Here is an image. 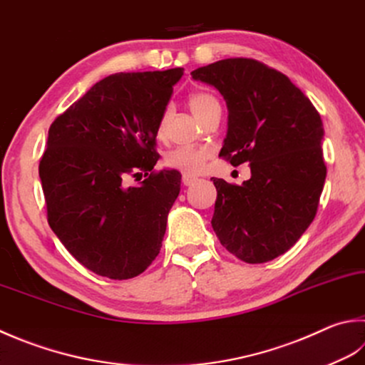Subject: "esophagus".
<instances>
[{"label": "esophagus", "instance_id": "obj_1", "mask_svg": "<svg viewBox=\"0 0 365 365\" xmlns=\"http://www.w3.org/2000/svg\"><path fill=\"white\" fill-rule=\"evenodd\" d=\"M198 180L197 176H192V175H182V184L184 185H192L195 181Z\"/></svg>", "mask_w": 365, "mask_h": 365}]
</instances>
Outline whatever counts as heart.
Segmentation results:
<instances>
[{
  "mask_svg": "<svg viewBox=\"0 0 365 365\" xmlns=\"http://www.w3.org/2000/svg\"><path fill=\"white\" fill-rule=\"evenodd\" d=\"M217 105V100L212 95L206 92H195L189 97V106L198 119L203 118V114L208 111L211 106ZM168 109H165L160 122H159V135L165 132L168 122ZM211 157V150L202 146H181L175 148L173 150L165 155V165L168 168L181 171L184 175H198L202 173L206 162Z\"/></svg>",
  "mask_w": 365,
  "mask_h": 365,
  "instance_id": "heart-1",
  "label": "heart"
}]
</instances>
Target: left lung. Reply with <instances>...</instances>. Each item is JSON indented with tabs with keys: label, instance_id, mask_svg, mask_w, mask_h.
Here are the masks:
<instances>
[{
	"label": "left lung",
	"instance_id": "left-lung-1",
	"mask_svg": "<svg viewBox=\"0 0 365 365\" xmlns=\"http://www.w3.org/2000/svg\"><path fill=\"white\" fill-rule=\"evenodd\" d=\"M190 74L227 103L219 157L251 167L242 185L211 178L217 190L212 230L243 262H268L297 243L318 211L327 173L321 115L287 76L257 60L225 58Z\"/></svg>",
	"mask_w": 365,
	"mask_h": 365
}]
</instances>
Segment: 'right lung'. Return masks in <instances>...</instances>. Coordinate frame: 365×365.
I'll list each match as a JSON object with an SVG mask.
<instances>
[{
  "label": "right lung",
  "instance_id": "right-lung-1",
  "mask_svg": "<svg viewBox=\"0 0 365 365\" xmlns=\"http://www.w3.org/2000/svg\"><path fill=\"white\" fill-rule=\"evenodd\" d=\"M182 73L108 76L49 128L39 162L47 221L71 256L100 277H138L160 252L181 175L154 170L155 136ZM143 173L141 185L126 187L130 175Z\"/></svg>",
  "mask_w": 365,
  "mask_h": 365
}]
</instances>
